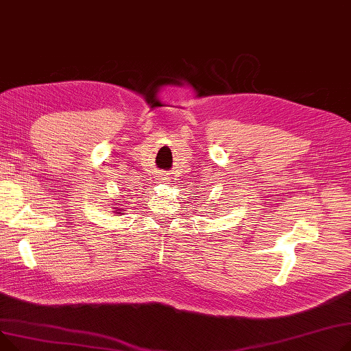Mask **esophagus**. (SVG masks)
Listing matches in <instances>:
<instances>
[{
	"label": "esophagus",
	"mask_w": 351,
	"mask_h": 351,
	"mask_svg": "<svg viewBox=\"0 0 351 351\" xmlns=\"http://www.w3.org/2000/svg\"><path fill=\"white\" fill-rule=\"evenodd\" d=\"M157 180H158V182H169L171 180V177L167 174H160Z\"/></svg>",
	"instance_id": "1"
}]
</instances>
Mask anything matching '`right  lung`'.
Returning a JSON list of instances; mask_svg holds the SVG:
<instances>
[{"mask_svg":"<svg viewBox=\"0 0 351 351\" xmlns=\"http://www.w3.org/2000/svg\"><path fill=\"white\" fill-rule=\"evenodd\" d=\"M120 201H114V205H117ZM113 210H114V213L116 214H119V215H123L125 214V211H126V208H120V207H113Z\"/></svg>","mask_w":351,"mask_h":351,"instance_id":"right-lung-1","label":"right lung"}]
</instances>
